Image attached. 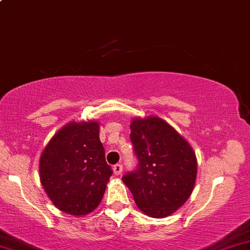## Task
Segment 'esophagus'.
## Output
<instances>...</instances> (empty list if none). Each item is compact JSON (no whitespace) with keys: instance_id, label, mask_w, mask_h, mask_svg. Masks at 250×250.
<instances>
[{"instance_id":"esophagus-1","label":"esophagus","mask_w":250,"mask_h":250,"mask_svg":"<svg viewBox=\"0 0 250 250\" xmlns=\"http://www.w3.org/2000/svg\"><path fill=\"white\" fill-rule=\"evenodd\" d=\"M113 171H114V174H115V176H120V174H121L122 171H123V167L121 164L114 165Z\"/></svg>"}]
</instances>
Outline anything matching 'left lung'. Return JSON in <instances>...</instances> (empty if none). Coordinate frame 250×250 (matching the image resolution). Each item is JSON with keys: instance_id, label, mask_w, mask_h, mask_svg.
<instances>
[{"instance_id": "8db88e82", "label": "left lung", "mask_w": 250, "mask_h": 250, "mask_svg": "<svg viewBox=\"0 0 250 250\" xmlns=\"http://www.w3.org/2000/svg\"><path fill=\"white\" fill-rule=\"evenodd\" d=\"M130 129L138 167L122 180L140 211L151 218H165L190 198L197 157L188 141L161 117H135Z\"/></svg>"}]
</instances>
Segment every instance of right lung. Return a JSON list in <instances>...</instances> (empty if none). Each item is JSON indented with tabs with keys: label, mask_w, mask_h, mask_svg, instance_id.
<instances>
[{
	"label": "right lung",
	"mask_w": 250,
	"mask_h": 250,
	"mask_svg": "<svg viewBox=\"0 0 250 250\" xmlns=\"http://www.w3.org/2000/svg\"><path fill=\"white\" fill-rule=\"evenodd\" d=\"M98 121H72L55 134L39 159V178L57 208L81 216L94 211L113 171L104 158Z\"/></svg>",
	"instance_id": "right-lung-1"
}]
</instances>
